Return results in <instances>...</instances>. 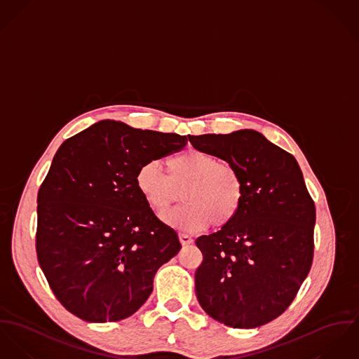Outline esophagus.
<instances>
[{
	"label": "esophagus",
	"instance_id": "esophagus-1",
	"mask_svg": "<svg viewBox=\"0 0 359 359\" xmlns=\"http://www.w3.org/2000/svg\"><path fill=\"white\" fill-rule=\"evenodd\" d=\"M179 239H180V242H182V245H190V243H193V241H194L189 234H184V233H180V234H179Z\"/></svg>",
	"mask_w": 359,
	"mask_h": 359
}]
</instances>
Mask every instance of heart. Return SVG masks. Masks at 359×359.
I'll return each mask as SVG.
<instances>
[{
    "mask_svg": "<svg viewBox=\"0 0 359 359\" xmlns=\"http://www.w3.org/2000/svg\"><path fill=\"white\" fill-rule=\"evenodd\" d=\"M168 176L154 161L143 163L135 184L144 202L163 213L182 197L186 205L163 215L170 226L198 230L208 223L213 229L229 226L245 199V183L238 168L198 149H187L168 162Z\"/></svg>",
    "mask_w": 359,
    "mask_h": 359,
    "instance_id": "b5f03b06",
    "label": "heart"
}]
</instances>
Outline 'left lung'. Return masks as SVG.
<instances>
[{
  "label": "left lung",
  "mask_w": 359,
  "mask_h": 359,
  "mask_svg": "<svg viewBox=\"0 0 359 359\" xmlns=\"http://www.w3.org/2000/svg\"><path fill=\"white\" fill-rule=\"evenodd\" d=\"M189 140L234 163L245 183L238 216L220 231L196 239L202 253L196 271L199 304L230 327L262 326L290 306L310 273L314 201L294 157L256 130Z\"/></svg>",
  "instance_id": "8db88e82"
}]
</instances>
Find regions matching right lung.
Masks as SVG:
<instances>
[{
	"label": "right lung",
	"mask_w": 359,
	"mask_h": 359,
	"mask_svg": "<svg viewBox=\"0 0 359 359\" xmlns=\"http://www.w3.org/2000/svg\"><path fill=\"white\" fill-rule=\"evenodd\" d=\"M187 137L96 122L56 151L37 197L36 250L53 294L76 317L135 314L182 248L136 189L137 169L177 153Z\"/></svg>",
	"instance_id": "1"
}]
</instances>
